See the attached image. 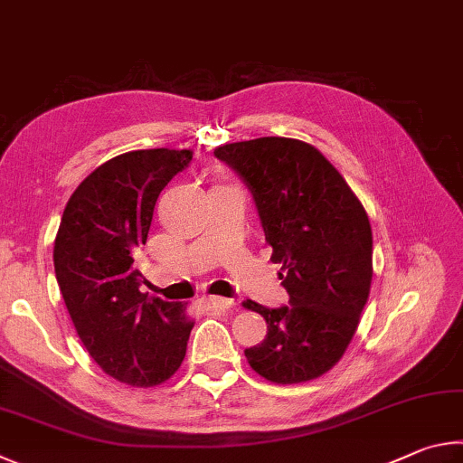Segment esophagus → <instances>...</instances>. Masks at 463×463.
Masks as SVG:
<instances>
[{
	"label": "esophagus",
	"instance_id": "obj_1",
	"mask_svg": "<svg viewBox=\"0 0 463 463\" xmlns=\"http://www.w3.org/2000/svg\"><path fill=\"white\" fill-rule=\"evenodd\" d=\"M207 305L215 311H227V309H232V307H233V301H232V298H223V297H209Z\"/></svg>",
	"mask_w": 463,
	"mask_h": 463
}]
</instances>
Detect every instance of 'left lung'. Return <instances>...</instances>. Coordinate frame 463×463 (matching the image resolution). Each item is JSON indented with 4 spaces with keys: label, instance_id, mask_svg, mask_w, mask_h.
Returning a JSON list of instances; mask_svg holds the SVG:
<instances>
[{
    "label": "left lung",
    "instance_id": "obj_1",
    "mask_svg": "<svg viewBox=\"0 0 463 463\" xmlns=\"http://www.w3.org/2000/svg\"><path fill=\"white\" fill-rule=\"evenodd\" d=\"M252 191L288 307L260 313L269 334L244 352L256 374L301 384L342 360L372 285V227L366 209L315 148L295 137H256L215 148Z\"/></svg>",
    "mask_w": 463,
    "mask_h": 463
}]
</instances>
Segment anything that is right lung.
<instances>
[{
  "label": "right lung",
  "mask_w": 463,
  "mask_h": 463,
  "mask_svg": "<svg viewBox=\"0 0 463 463\" xmlns=\"http://www.w3.org/2000/svg\"><path fill=\"white\" fill-rule=\"evenodd\" d=\"M191 158L152 148L103 162L71 194L56 232L54 272L72 326L105 374L128 386L166 383L186 354V303L140 293L134 256L160 191Z\"/></svg>",
  "instance_id": "obj_1"
}]
</instances>
